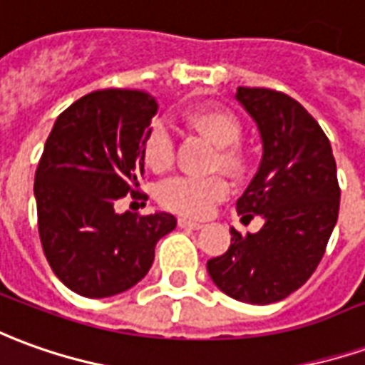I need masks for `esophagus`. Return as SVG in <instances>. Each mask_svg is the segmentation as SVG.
I'll use <instances>...</instances> for the list:
<instances>
[{"instance_id":"1","label":"esophagus","mask_w":365,"mask_h":365,"mask_svg":"<svg viewBox=\"0 0 365 365\" xmlns=\"http://www.w3.org/2000/svg\"><path fill=\"white\" fill-rule=\"evenodd\" d=\"M178 225L183 227V229H201L203 227V223L201 221H195V219H187V217H180L178 219Z\"/></svg>"}]
</instances>
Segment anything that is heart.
I'll use <instances>...</instances> for the list:
<instances>
[{
	"mask_svg": "<svg viewBox=\"0 0 365 365\" xmlns=\"http://www.w3.org/2000/svg\"><path fill=\"white\" fill-rule=\"evenodd\" d=\"M183 122L190 128L201 132L209 142L221 148L219 164L227 170H235L239 165V156L233 146L241 136V124L231 112L223 108H195L185 114ZM142 158L148 168L154 172H164L174 160V142L164 124L156 122L148 130L142 142ZM229 183L221 175L207 178H174L160 187V201L168 209H174L185 215L201 217L209 213L213 203H217L227 195Z\"/></svg>",
	"mask_w": 365,
	"mask_h": 365,
	"instance_id": "obj_1",
	"label": "heart"
}]
</instances>
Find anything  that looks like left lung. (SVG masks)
I'll list each match as a JSON object with an SVG mask.
<instances>
[{"label":"left lung","mask_w":365,"mask_h":365,"mask_svg":"<svg viewBox=\"0 0 365 365\" xmlns=\"http://www.w3.org/2000/svg\"><path fill=\"white\" fill-rule=\"evenodd\" d=\"M237 103L253 118L262 156L257 174L237 200L257 233L231 227V247L207 261L221 292L249 304H272L298 290L316 271L340 209L336 160L320 124L289 94L239 86Z\"/></svg>","instance_id":"1"}]
</instances>
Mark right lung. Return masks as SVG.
Returning a JSON list of instances; mask_svg holds the SVG:
<instances>
[{
  "label": "right lung",
  "mask_w": 365,
  "mask_h": 365,
  "mask_svg": "<svg viewBox=\"0 0 365 365\" xmlns=\"http://www.w3.org/2000/svg\"><path fill=\"white\" fill-rule=\"evenodd\" d=\"M158 103L140 91L85 94L55 120L35 172V201L45 257L58 280L86 298L132 289L154 262L156 243L175 217H138L114 203L144 174L142 142ZM146 197V195H144Z\"/></svg>",
  "instance_id": "obj_1"
}]
</instances>
